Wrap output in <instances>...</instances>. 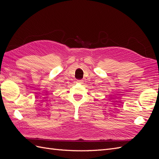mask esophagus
<instances>
[{"instance_id": "esophagus-1", "label": "esophagus", "mask_w": 159, "mask_h": 159, "mask_svg": "<svg viewBox=\"0 0 159 159\" xmlns=\"http://www.w3.org/2000/svg\"><path fill=\"white\" fill-rule=\"evenodd\" d=\"M77 83H79V84H82L84 83V81L81 80H77Z\"/></svg>"}]
</instances>
